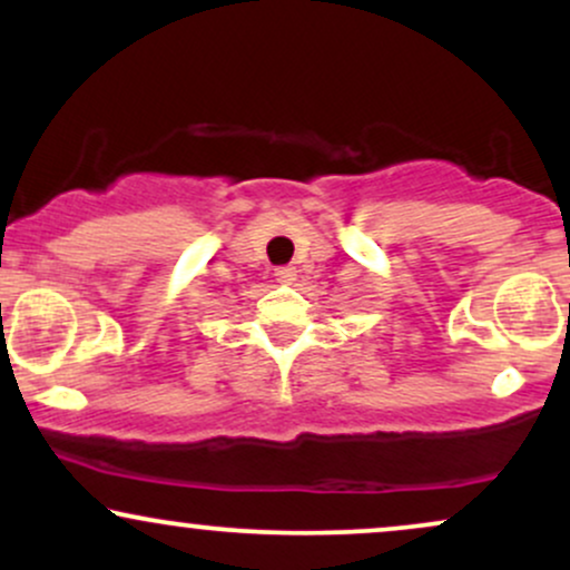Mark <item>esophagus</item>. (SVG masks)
<instances>
[{"mask_svg":"<svg viewBox=\"0 0 570 570\" xmlns=\"http://www.w3.org/2000/svg\"><path fill=\"white\" fill-rule=\"evenodd\" d=\"M276 278L281 284H294V281H297V271H294V267H278Z\"/></svg>","mask_w":570,"mask_h":570,"instance_id":"obj_1","label":"esophagus"}]
</instances>
